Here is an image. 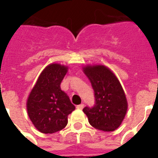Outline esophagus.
<instances>
[{
    "label": "esophagus",
    "instance_id": "obj_1",
    "mask_svg": "<svg viewBox=\"0 0 158 158\" xmlns=\"http://www.w3.org/2000/svg\"><path fill=\"white\" fill-rule=\"evenodd\" d=\"M77 109L82 110V109H83V108H84V104H79V105L77 106Z\"/></svg>",
    "mask_w": 158,
    "mask_h": 158
}]
</instances>
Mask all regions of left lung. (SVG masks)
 Masks as SVG:
<instances>
[{
  "label": "left lung",
  "mask_w": 158,
  "mask_h": 158,
  "mask_svg": "<svg viewBox=\"0 0 158 158\" xmlns=\"http://www.w3.org/2000/svg\"><path fill=\"white\" fill-rule=\"evenodd\" d=\"M84 73L94 90L95 104L85 107L91 126L103 131H113L120 126L127 111L123 89L115 75L104 65H88Z\"/></svg>",
  "instance_id": "8db88e82"
}]
</instances>
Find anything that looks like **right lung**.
Wrapping results in <instances>:
<instances>
[{"mask_svg":"<svg viewBox=\"0 0 158 158\" xmlns=\"http://www.w3.org/2000/svg\"><path fill=\"white\" fill-rule=\"evenodd\" d=\"M66 66L51 64L43 69L27 101V114L38 131L53 134L68 123V115L75 110L68 95L61 89Z\"/></svg>","mask_w":158,"mask_h":158,"instance_id":"obj_1","label":"right lung"}]
</instances>
